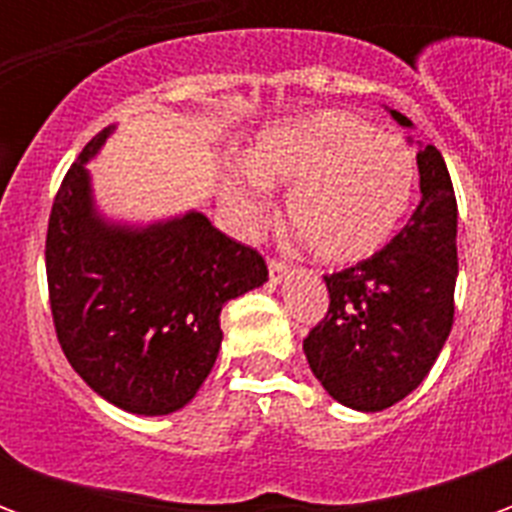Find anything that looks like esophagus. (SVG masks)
Returning <instances> with one entry per match:
<instances>
[{
    "label": "esophagus",
    "mask_w": 512,
    "mask_h": 512,
    "mask_svg": "<svg viewBox=\"0 0 512 512\" xmlns=\"http://www.w3.org/2000/svg\"><path fill=\"white\" fill-rule=\"evenodd\" d=\"M285 274H288V263H285V260H279V257H268V279L277 285V282H282Z\"/></svg>",
    "instance_id": "obj_1"
}]
</instances>
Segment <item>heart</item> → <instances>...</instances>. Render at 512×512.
I'll use <instances>...</instances> for the list:
<instances>
[{
    "instance_id": "b5f03b06",
    "label": "heart",
    "mask_w": 512,
    "mask_h": 512,
    "mask_svg": "<svg viewBox=\"0 0 512 512\" xmlns=\"http://www.w3.org/2000/svg\"><path fill=\"white\" fill-rule=\"evenodd\" d=\"M266 186L288 191L290 227L323 263L348 266L381 252L417 191V150L345 109H323L266 128L233 167L224 200L244 224L268 205Z\"/></svg>"
}]
</instances>
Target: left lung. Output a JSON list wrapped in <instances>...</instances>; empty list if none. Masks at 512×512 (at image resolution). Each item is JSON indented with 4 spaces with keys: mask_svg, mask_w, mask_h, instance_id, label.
Masks as SVG:
<instances>
[{
    "mask_svg": "<svg viewBox=\"0 0 512 512\" xmlns=\"http://www.w3.org/2000/svg\"><path fill=\"white\" fill-rule=\"evenodd\" d=\"M400 126L411 120L392 112ZM422 202L389 244L326 274L329 310L304 337L323 389L356 411H384L414 392L455 318L458 202L433 145L417 150Z\"/></svg>",
    "mask_w": 512,
    "mask_h": 512,
    "instance_id": "8db88e82",
    "label": "left lung"
}]
</instances>
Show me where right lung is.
Listing matches in <instances>:
<instances>
[{"label":"right lung","instance_id":"add662e5","mask_svg":"<svg viewBox=\"0 0 512 512\" xmlns=\"http://www.w3.org/2000/svg\"><path fill=\"white\" fill-rule=\"evenodd\" d=\"M84 145L54 197L46 279L54 332L90 389L131 414H169L197 395L222 345V307L263 285V255L219 233L202 213L147 230L101 222Z\"/></svg>","mask_w":512,"mask_h":512}]
</instances>
